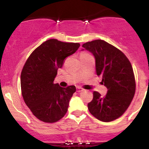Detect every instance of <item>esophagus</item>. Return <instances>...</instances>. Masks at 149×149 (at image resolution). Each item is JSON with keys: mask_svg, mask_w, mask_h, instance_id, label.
Wrapping results in <instances>:
<instances>
[{"mask_svg": "<svg viewBox=\"0 0 149 149\" xmlns=\"http://www.w3.org/2000/svg\"><path fill=\"white\" fill-rule=\"evenodd\" d=\"M83 88H80V87H78V88H77V92H83Z\"/></svg>", "mask_w": 149, "mask_h": 149, "instance_id": "obj_1", "label": "esophagus"}]
</instances>
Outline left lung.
Here are the masks:
<instances>
[{
  "label": "left lung",
  "mask_w": 149,
  "mask_h": 149,
  "mask_svg": "<svg viewBox=\"0 0 149 149\" xmlns=\"http://www.w3.org/2000/svg\"><path fill=\"white\" fill-rule=\"evenodd\" d=\"M83 49L95 58L97 76L108 91L105 96L93 92V99L88 104L89 111L103 122H110L120 117L129 107L135 93L134 75L127 57L120 49L102 40L85 42Z\"/></svg>",
  "instance_id": "8db88e82"
}]
</instances>
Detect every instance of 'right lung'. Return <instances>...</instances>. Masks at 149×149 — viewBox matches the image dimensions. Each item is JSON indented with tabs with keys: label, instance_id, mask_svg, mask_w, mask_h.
Returning <instances> with one entry per match:
<instances>
[{
	"label": "right lung",
	"instance_id": "right-lung-1",
	"mask_svg": "<svg viewBox=\"0 0 149 149\" xmlns=\"http://www.w3.org/2000/svg\"><path fill=\"white\" fill-rule=\"evenodd\" d=\"M79 47V43L49 39L38 46L26 61L20 78L22 97L31 111L42 122L55 123L67 112L76 87L61 88L53 82L65 58Z\"/></svg>",
	"mask_w": 149,
	"mask_h": 149
}]
</instances>
